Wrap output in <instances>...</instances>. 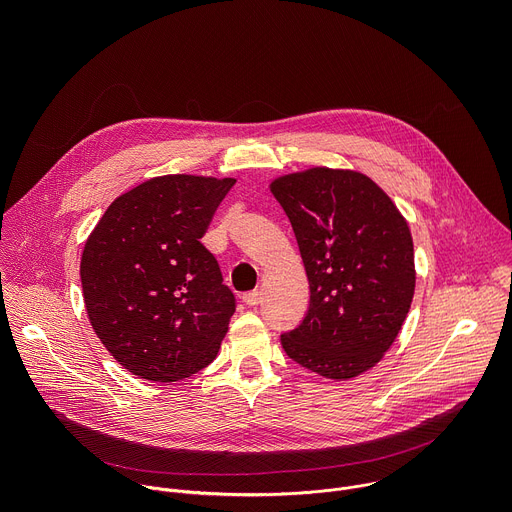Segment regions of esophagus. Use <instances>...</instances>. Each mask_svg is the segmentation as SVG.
Listing matches in <instances>:
<instances>
[{"label": "esophagus", "instance_id": "1", "mask_svg": "<svg viewBox=\"0 0 512 512\" xmlns=\"http://www.w3.org/2000/svg\"><path fill=\"white\" fill-rule=\"evenodd\" d=\"M243 302H245L247 306H257V304L261 302L259 291H247V294L243 296Z\"/></svg>", "mask_w": 512, "mask_h": 512}]
</instances>
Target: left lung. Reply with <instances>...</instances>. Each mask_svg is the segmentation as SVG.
Here are the masks:
<instances>
[{
	"mask_svg": "<svg viewBox=\"0 0 512 512\" xmlns=\"http://www.w3.org/2000/svg\"><path fill=\"white\" fill-rule=\"evenodd\" d=\"M310 281L304 320L281 334L285 354L326 379L375 367L409 312L413 241L391 198L367 176L314 168L271 184Z\"/></svg>",
	"mask_w": 512,
	"mask_h": 512,
	"instance_id": "left-lung-1",
	"label": "left lung"
}]
</instances>
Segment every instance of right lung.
Instances as JSON below:
<instances>
[{
    "mask_svg": "<svg viewBox=\"0 0 512 512\" xmlns=\"http://www.w3.org/2000/svg\"><path fill=\"white\" fill-rule=\"evenodd\" d=\"M233 186V178H154L119 196L91 233L81 259L85 306L129 373L182 381L221 348L237 300L200 239Z\"/></svg>",
    "mask_w": 512,
    "mask_h": 512,
    "instance_id": "right-lung-1",
    "label": "right lung"
}]
</instances>
